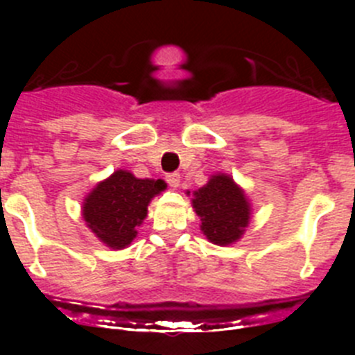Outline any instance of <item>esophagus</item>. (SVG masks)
Here are the masks:
<instances>
[{
  "mask_svg": "<svg viewBox=\"0 0 355 355\" xmlns=\"http://www.w3.org/2000/svg\"><path fill=\"white\" fill-rule=\"evenodd\" d=\"M166 182L173 189L178 187V185H180V173H168L166 175Z\"/></svg>",
  "mask_w": 355,
  "mask_h": 355,
  "instance_id": "1",
  "label": "esophagus"
}]
</instances>
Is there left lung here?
<instances>
[{
	"label": "left lung",
	"instance_id": "obj_1",
	"mask_svg": "<svg viewBox=\"0 0 355 355\" xmlns=\"http://www.w3.org/2000/svg\"><path fill=\"white\" fill-rule=\"evenodd\" d=\"M192 204L202 221L200 230L213 244L228 245L239 241L249 223V202L227 175H214L202 189L194 192Z\"/></svg>",
	"mask_w": 355,
	"mask_h": 355
}]
</instances>
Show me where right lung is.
Wrapping results in <instances>:
<instances>
[{"instance_id": "obj_1", "label": "right lung", "mask_w": 355, "mask_h": 355, "mask_svg": "<svg viewBox=\"0 0 355 355\" xmlns=\"http://www.w3.org/2000/svg\"><path fill=\"white\" fill-rule=\"evenodd\" d=\"M164 187L163 180H142L118 170L85 198L82 214L99 241L111 249H123L137 235L135 228L148 214L149 200Z\"/></svg>"}]
</instances>
